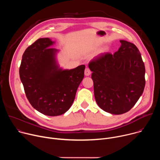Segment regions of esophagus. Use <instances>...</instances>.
<instances>
[{
    "label": "esophagus",
    "instance_id": "34e87169",
    "mask_svg": "<svg viewBox=\"0 0 160 160\" xmlns=\"http://www.w3.org/2000/svg\"><path fill=\"white\" fill-rule=\"evenodd\" d=\"M90 73H91V72H90L89 68H86L85 70V76H89L90 75Z\"/></svg>",
    "mask_w": 160,
    "mask_h": 160
}]
</instances>
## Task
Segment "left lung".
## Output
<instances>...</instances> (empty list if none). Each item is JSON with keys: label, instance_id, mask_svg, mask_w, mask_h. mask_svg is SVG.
I'll return each instance as SVG.
<instances>
[{"label": "left lung", "instance_id": "obj_1", "mask_svg": "<svg viewBox=\"0 0 160 160\" xmlns=\"http://www.w3.org/2000/svg\"><path fill=\"white\" fill-rule=\"evenodd\" d=\"M121 46L114 54H99L88 64L92 72L94 96L104 111L121 115L138 102L145 87V66L135 45L120 40Z\"/></svg>", "mask_w": 160, "mask_h": 160}]
</instances>
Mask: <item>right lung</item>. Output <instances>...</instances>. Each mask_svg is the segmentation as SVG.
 I'll return each mask as SVG.
<instances>
[{
    "label": "right lung",
    "mask_w": 160,
    "mask_h": 160,
    "mask_svg": "<svg viewBox=\"0 0 160 160\" xmlns=\"http://www.w3.org/2000/svg\"><path fill=\"white\" fill-rule=\"evenodd\" d=\"M54 42L49 38L37 40L25 50L19 67L28 101L36 110L51 117L62 115L70 108L85 68H59L56 59L58 50L50 48Z\"/></svg>",
    "instance_id": "add662e5"
}]
</instances>
